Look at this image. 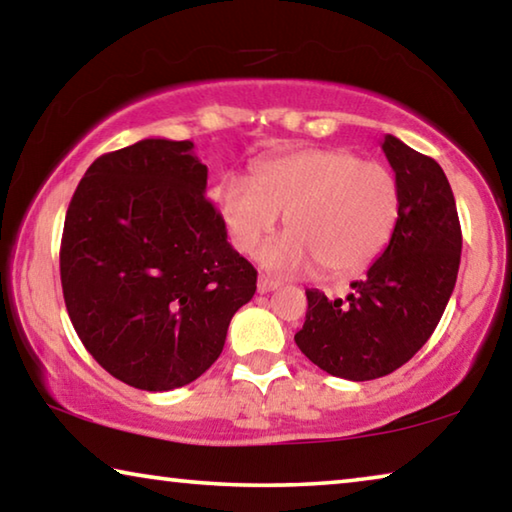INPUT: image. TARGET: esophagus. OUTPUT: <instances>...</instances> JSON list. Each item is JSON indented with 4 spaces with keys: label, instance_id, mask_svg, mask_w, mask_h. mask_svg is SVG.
I'll list each match as a JSON object with an SVG mask.
<instances>
[{
    "label": "esophagus",
    "instance_id": "34e87169",
    "mask_svg": "<svg viewBox=\"0 0 512 512\" xmlns=\"http://www.w3.org/2000/svg\"><path fill=\"white\" fill-rule=\"evenodd\" d=\"M277 287H280V282L273 280V277H266V275L259 277V282H257V291H259V293H271V291H275Z\"/></svg>",
    "mask_w": 512,
    "mask_h": 512
}]
</instances>
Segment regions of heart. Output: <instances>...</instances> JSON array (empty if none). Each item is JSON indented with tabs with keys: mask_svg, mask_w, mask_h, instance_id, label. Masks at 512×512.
Returning a JSON list of instances; mask_svg holds the SVG:
<instances>
[{
	"mask_svg": "<svg viewBox=\"0 0 512 512\" xmlns=\"http://www.w3.org/2000/svg\"><path fill=\"white\" fill-rule=\"evenodd\" d=\"M214 201L239 253L255 255L280 214L289 235L262 253L266 268L302 273L323 264L332 275L368 268L386 248L400 216L391 169L343 149H302L259 164L253 178L225 176Z\"/></svg>",
	"mask_w": 512,
	"mask_h": 512,
	"instance_id": "b5f03b06",
	"label": "heart"
}]
</instances>
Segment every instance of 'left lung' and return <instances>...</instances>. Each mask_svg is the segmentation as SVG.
Wrapping results in <instances>:
<instances>
[{
  "instance_id": "8db88e82",
  "label": "left lung",
  "mask_w": 512,
  "mask_h": 512,
  "mask_svg": "<svg viewBox=\"0 0 512 512\" xmlns=\"http://www.w3.org/2000/svg\"><path fill=\"white\" fill-rule=\"evenodd\" d=\"M381 149L400 187L391 241L345 300L307 289V318L296 334L311 363L352 381L388 375L429 341L461 264V223L445 171L393 135Z\"/></svg>"
}]
</instances>
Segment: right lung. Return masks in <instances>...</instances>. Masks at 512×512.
Masks as SVG:
<instances>
[{
	"instance_id": "right-lung-1",
	"label": "right lung",
	"mask_w": 512,
	"mask_h": 512,
	"mask_svg": "<svg viewBox=\"0 0 512 512\" xmlns=\"http://www.w3.org/2000/svg\"><path fill=\"white\" fill-rule=\"evenodd\" d=\"M194 142L149 137L90 164L67 207L60 282L101 368L140 391L192 384L219 359L257 271L205 198Z\"/></svg>"
}]
</instances>
